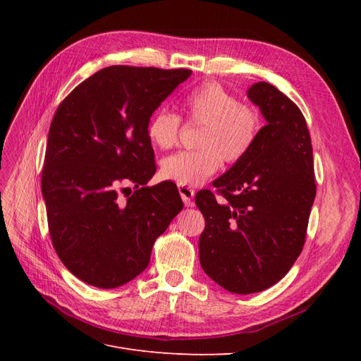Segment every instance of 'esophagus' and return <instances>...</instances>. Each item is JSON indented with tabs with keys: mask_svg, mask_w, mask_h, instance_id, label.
Returning <instances> with one entry per match:
<instances>
[{
	"mask_svg": "<svg viewBox=\"0 0 361 361\" xmlns=\"http://www.w3.org/2000/svg\"><path fill=\"white\" fill-rule=\"evenodd\" d=\"M178 190H179V194H180L183 203L187 204V206H191L192 204V199H194V194H195L194 188L187 187V185H178Z\"/></svg>",
	"mask_w": 361,
	"mask_h": 361,
	"instance_id": "obj_1",
	"label": "esophagus"
}]
</instances>
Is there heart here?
Returning <instances> with one entry per match:
<instances>
[{"label": "heart", "instance_id": "b5f03b06", "mask_svg": "<svg viewBox=\"0 0 361 361\" xmlns=\"http://www.w3.org/2000/svg\"><path fill=\"white\" fill-rule=\"evenodd\" d=\"M185 113L192 123H202L197 150H183L162 161L161 173L178 185L197 187L220 169L221 159L241 161L255 146L260 133V114L255 106L241 104L238 97L215 81L203 82L185 96ZM180 118L169 110L150 116L146 134L161 150L178 145Z\"/></svg>", "mask_w": 361, "mask_h": 361}]
</instances>
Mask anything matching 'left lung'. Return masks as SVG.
Segmentation results:
<instances>
[{"label": "left lung", "mask_w": 361, "mask_h": 361, "mask_svg": "<svg viewBox=\"0 0 361 361\" xmlns=\"http://www.w3.org/2000/svg\"><path fill=\"white\" fill-rule=\"evenodd\" d=\"M267 120L248 154L214 180L224 199L203 190L199 238L203 271L232 293L276 285L300 256L316 195L313 152L300 108L269 82L247 90Z\"/></svg>", "instance_id": "1"}]
</instances>
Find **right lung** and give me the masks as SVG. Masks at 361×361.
I'll use <instances>...</instances> for the list:
<instances>
[{"mask_svg": "<svg viewBox=\"0 0 361 361\" xmlns=\"http://www.w3.org/2000/svg\"><path fill=\"white\" fill-rule=\"evenodd\" d=\"M190 75L110 66L75 87L57 108L42 194L52 245L87 285L113 289L141 274L155 239L182 211L176 185L146 187L157 171L146 126Z\"/></svg>", "mask_w": 361, "mask_h": 361, "instance_id": "obj_1", "label": "right lung"}]
</instances>
